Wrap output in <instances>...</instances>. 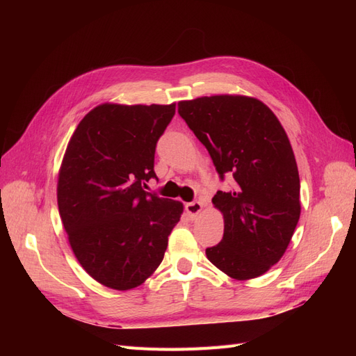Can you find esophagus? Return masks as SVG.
I'll return each mask as SVG.
<instances>
[{
  "label": "esophagus",
  "mask_w": 356,
  "mask_h": 356,
  "mask_svg": "<svg viewBox=\"0 0 356 356\" xmlns=\"http://www.w3.org/2000/svg\"><path fill=\"white\" fill-rule=\"evenodd\" d=\"M202 203L200 202H190V203H187L186 204V211H187V213L190 215L191 218H196L197 215L200 213V211H202Z\"/></svg>",
  "instance_id": "esophagus-1"
}]
</instances>
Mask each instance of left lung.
Returning a JSON list of instances; mask_svg holds the SVG:
<instances>
[{
	"instance_id": "8db88e82",
	"label": "left lung",
	"mask_w": 356,
	"mask_h": 356,
	"mask_svg": "<svg viewBox=\"0 0 356 356\" xmlns=\"http://www.w3.org/2000/svg\"><path fill=\"white\" fill-rule=\"evenodd\" d=\"M178 113L207 147L221 179L213 207L224 218L222 241L208 260L246 281L281 260L300 218V177L285 129L266 104L251 96L215 95L179 101Z\"/></svg>"
}]
</instances>
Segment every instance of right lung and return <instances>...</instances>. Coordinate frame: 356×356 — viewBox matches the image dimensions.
Segmentation results:
<instances>
[{
	"label": "right lung",
	"instance_id": "obj_1",
	"mask_svg": "<svg viewBox=\"0 0 356 356\" xmlns=\"http://www.w3.org/2000/svg\"><path fill=\"white\" fill-rule=\"evenodd\" d=\"M169 105L105 102L83 117L63 154L58 207L71 250L95 281L136 288L163 260L184 207L144 190Z\"/></svg>",
	"mask_w": 356,
	"mask_h": 356
}]
</instances>
